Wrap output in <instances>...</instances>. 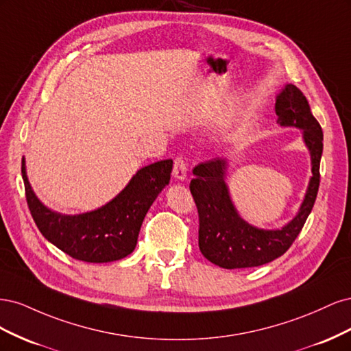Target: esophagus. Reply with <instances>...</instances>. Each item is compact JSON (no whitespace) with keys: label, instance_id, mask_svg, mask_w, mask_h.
Instances as JSON below:
<instances>
[{"label":"esophagus","instance_id":"obj_1","mask_svg":"<svg viewBox=\"0 0 351 351\" xmlns=\"http://www.w3.org/2000/svg\"><path fill=\"white\" fill-rule=\"evenodd\" d=\"M173 176L180 180V182H183V180L187 177V165L184 161V156L183 155H178L174 159V168H173Z\"/></svg>","mask_w":351,"mask_h":351}]
</instances>
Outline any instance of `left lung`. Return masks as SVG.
Here are the masks:
<instances>
[{
    "label": "left lung",
    "instance_id": "1",
    "mask_svg": "<svg viewBox=\"0 0 351 351\" xmlns=\"http://www.w3.org/2000/svg\"><path fill=\"white\" fill-rule=\"evenodd\" d=\"M278 123L303 130L311 152L312 177L297 215L280 230H262L244 221L230 197L226 184L227 161L214 158L193 168L190 192L199 212V249L212 263L226 269L261 267L280 258L299 236L315 205L319 189L324 133L312 115L309 102L299 88L285 84L275 102Z\"/></svg>",
    "mask_w": 351,
    "mask_h": 351
}]
</instances>
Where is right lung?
I'll list each match as a JSON object with an SVG mask.
<instances>
[{
	"mask_svg": "<svg viewBox=\"0 0 351 351\" xmlns=\"http://www.w3.org/2000/svg\"><path fill=\"white\" fill-rule=\"evenodd\" d=\"M171 169L173 159L143 167L107 205L79 215H62L36 197L22 159L27 206L42 236L73 259L92 263L119 261L134 250L146 212L169 183Z\"/></svg>",
	"mask_w": 351,
	"mask_h": 351,
	"instance_id": "right-lung-1",
	"label": "right lung"
}]
</instances>
